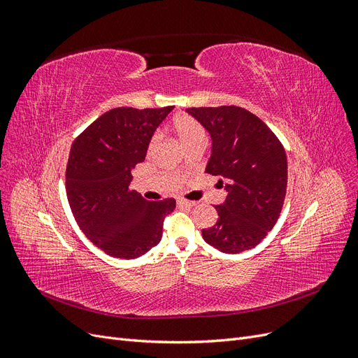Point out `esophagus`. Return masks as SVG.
<instances>
[{
  "label": "esophagus",
  "instance_id": "obj_1",
  "mask_svg": "<svg viewBox=\"0 0 358 358\" xmlns=\"http://www.w3.org/2000/svg\"><path fill=\"white\" fill-rule=\"evenodd\" d=\"M178 204L180 206V208H194L196 206V201H189V200H185V199H179L178 200Z\"/></svg>",
  "mask_w": 358,
  "mask_h": 358
}]
</instances>
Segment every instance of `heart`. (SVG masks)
Here are the masks:
<instances>
[{"label":"heart","instance_id":"1","mask_svg":"<svg viewBox=\"0 0 358 358\" xmlns=\"http://www.w3.org/2000/svg\"><path fill=\"white\" fill-rule=\"evenodd\" d=\"M171 128L175 131L178 140L182 146H187L194 142H206L204 128L196 121V119L188 115H179L171 122ZM157 145V137L150 140L149 150H152Z\"/></svg>","mask_w":358,"mask_h":358}]
</instances>
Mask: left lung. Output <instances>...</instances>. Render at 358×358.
<instances>
[{"mask_svg":"<svg viewBox=\"0 0 358 358\" xmlns=\"http://www.w3.org/2000/svg\"><path fill=\"white\" fill-rule=\"evenodd\" d=\"M187 112L212 140L206 173L229 192L215 206L218 221L203 229L206 243L225 254L255 248L273 229L287 192L285 149L262 119L237 106L191 107Z\"/></svg>","mask_w":358,"mask_h":358,"instance_id":"obj_1","label":"left lung"}]
</instances>
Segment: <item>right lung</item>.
Instances as JSON below:
<instances>
[{
	"label": "right lung",
	"mask_w": 358,
	"mask_h": 358,
	"mask_svg": "<svg viewBox=\"0 0 358 358\" xmlns=\"http://www.w3.org/2000/svg\"><path fill=\"white\" fill-rule=\"evenodd\" d=\"M173 107H119L101 115L74 140L66 171L76 222L101 251L133 259L157 246L175 199L148 201L129 189L131 170L143 162L150 138Z\"/></svg>",
	"instance_id": "right-lung-1"
}]
</instances>
